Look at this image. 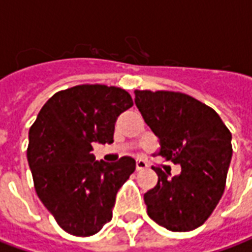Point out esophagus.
I'll list each match as a JSON object with an SVG mask.
<instances>
[{
	"label": "esophagus",
	"instance_id": "obj_1",
	"mask_svg": "<svg viewBox=\"0 0 252 252\" xmlns=\"http://www.w3.org/2000/svg\"><path fill=\"white\" fill-rule=\"evenodd\" d=\"M148 167V164L144 162V160H136V170H144V169H147Z\"/></svg>",
	"mask_w": 252,
	"mask_h": 252
}]
</instances>
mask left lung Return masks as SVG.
I'll use <instances>...</instances> for the list:
<instances>
[{
	"instance_id": "obj_1",
	"label": "left lung",
	"mask_w": 252,
	"mask_h": 252,
	"mask_svg": "<svg viewBox=\"0 0 252 252\" xmlns=\"http://www.w3.org/2000/svg\"><path fill=\"white\" fill-rule=\"evenodd\" d=\"M135 104L158 136L159 155L181 166L171 178L153 167L158 184L144 194L148 216L169 231L195 229L221 198L232 135L215 110L188 94L135 90Z\"/></svg>"
}]
</instances>
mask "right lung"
<instances>
[{
    "mask_svg": "<svg viewBox=\"0 0 252 252\" xmlns=\"http://www.w3.org/2000/svg\"><path fill=\"white\" fill-rule=\"evenodd\" d=\"M133 101L126 90L79 85L58 92L30 129L28 163L40 201L67 233L90 236L112 220L116 194L135 159L95 160L94 143H113L117 117Z\"/></svg>",
    "mask_w": 252,
    "mask_h": 252,
    "instance_id": "add662e5",
    "label": "right lung"
}]
</instances>
